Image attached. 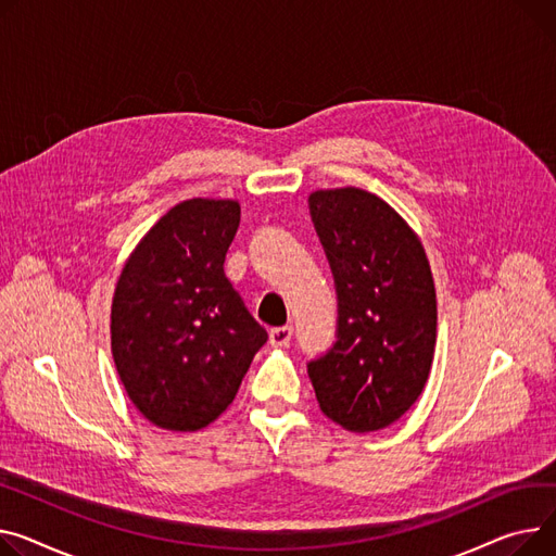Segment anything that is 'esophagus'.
I'll return each instance as SVG.
<instances>
[{
    "label": "esophagus",
    "mask_w": 556,
    "mask_h": 556,
    "mask_svg": "<svg viewBox=\"0 0 556 556\" xmlns=\"http://www.w3.org/2000/svg\"><path fill=\"white\" fill-rule=\"evenodd\" d=\"M290 340H292V328L290 326L270 328V344L273 346H288Z\"/></svg>",
    "instance_id": "obj_1"
}]
</instances>
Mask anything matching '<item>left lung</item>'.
<instances>
[{"mask_svg":"<svg viewBox=\"0 0 556 556\" xmlns=\"http://www.w3.org/2000/svg\"><path fill=\"white\" fill-rule=\"evenodd\" d=\"M338 292L332 346L308 362L319 409L349 431H378L412 409L435 349V288L425 248L380 197H308Z\"/></svg>","mask_w":556,"mask_h":556,"instance_id":"8db88e82","label":"left lung"}]
</instances>
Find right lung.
<instances>
[{
    "label": "right lung",
    "instance_id": "add662e5",
    "mask_svg": "<svg viewBox=\"0 0 556 556\" xmlns=\"http://www.w3.org/2000/svg\"><path fill=\"white\" fill-rule=\"evenodd\" d=\"M237 201L190 199L142 237L111 304V353L136 409L197 431L228 409L268 340L224 273Z\"/></svg>",
    "mask_w": 556,
    "mask_h": 556
}]
</instances>
